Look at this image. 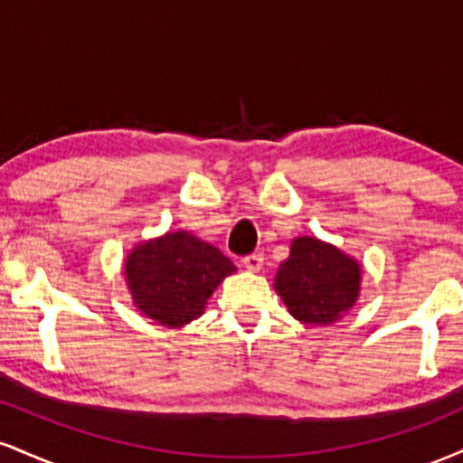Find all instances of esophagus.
<instances>
[{
    "label": "esophagus",
    "instance_id": "34e87169",
    "mask_svg": "<svg viewBox=\"0 0 463 463\" xmlns=\"http://www.w3.org/2000/svg\"><path fill=\"white\" fill-rule=\"evenodd\" d=\"M243 268L248 269V272H259V269L263 268V254L261 252H254V254H248V257H243Z\"/></svg>",
    "mask_w": 463,
    "mask_h": 463
}]
</instances>
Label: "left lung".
<instances>
[{
  "instance_id": "obj_1",
  "label": "left lung",
  "mask_w": 463,
  "mask_h": 463,
  "mask_svg": "<svg viewBox=\"0 0 463 463\" xmlns=\"http://www.w3.org/2000/svg\"><path fill=\"white\" fill-rule=\"evenodd\" d=\"M274 289L296 320L326 326L357 302L361 265L331 243L296 237L276 272Z\"/></svg>"
}]
</instances>
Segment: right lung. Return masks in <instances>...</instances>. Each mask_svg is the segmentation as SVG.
<instances>
[{
	"label": "right lung",
	"instance_id": "1",
	"mask_svg": "<svg viewBox=\"0 0 463 463\" xmlns=\"http://www.w3.org/2000/svg\"><path fill=\"white\" fill-rule=\"evenodd\" d=\"M235 265L187 231L137 243L124 265L132 302L163 326H184L204 313L206 300Z\"/></svg>",
	"mask_w": 463,
	"mask_h": 463
}]
</instances>
